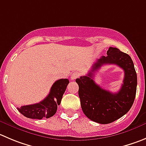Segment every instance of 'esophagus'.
I'll return each instance as SVG.
<instances>
[{"label": "esophagus", "instance_id": "esophagus-1", "mask_svg": "<svg viewBox=\"0 0 146 146\" xmlns=\"http://www.w3.org/2000/svg\"><path fill=\"white\" fill-rule=\"evenodd\" d=\"M80 76V74L79 73V72H74V73H72V74H71V80H76V79L78 78Z\"/></svg>", "mask_w": 146, "mask_h": 146}]
</instances>
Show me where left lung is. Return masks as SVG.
<instances>
[{"label":"left lung","instance_id":"1","mask_svg":"<svg viewBox=\"0 0 146 146\" xmlns=\"http://www.w3.org/2000/svg\"><path fill=\"white\" fill-rule=\"evenodd\" d=\"M107 54L98 59L87 75L76 80L83 112L100 124L112 123L125 115L133 105L137 88V74L131 57L113 47H110ZM104 64H116L124 70L123 84L117 93L102 89L94 81L95 72Z\"/></svg>","mask_w":146,"mask_h":146}]
</instances>
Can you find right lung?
<instances>
[{"label": "right lung", "instance_id": "1", "mask_svg": "<svg viewBox=\"0 0 146 146\" xmlns=\"http://www.w3.org/2000/svg\"><path fill=\"white\" fill-rule=\"evenodd\" d=\"M69 81L67 79H61L53 84L48 96L38 103L24 105L18 108V110L28 118H49L56 112L57 106L60 105L62 96Z\"/></svg>", "mask_w": 146, "mask_h": 146}]
</instances>
